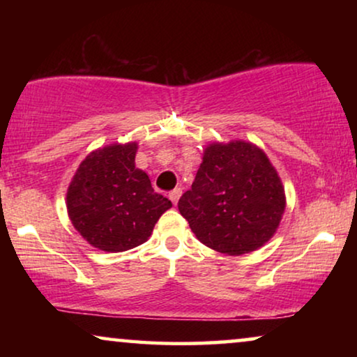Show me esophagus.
Segmentation results:
<instances>
[{"instance_id": "esophagus-1", "label": "esophagus", "mask_w": 357, "mask_h": 357, "mask_svg": "<svg viewBox=\"0 0 357 357\" xmlns=\"http://www.w3.org/2000/svg\"><path fill=\"white\" fill-rule=\"evenodd\" d=\"M182 197V188H175V190H172V192L169 193V198H170V202H172L174 204H177V202H178V198Z\"/></svg>"}]
</instances>
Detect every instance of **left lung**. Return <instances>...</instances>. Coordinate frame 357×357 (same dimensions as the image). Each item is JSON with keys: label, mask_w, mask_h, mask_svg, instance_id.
Here are the masks:
<instances>
[{"label": "left lung", "mask_w": 357, "mask_h": 357, "mask_svg": "<svg viewBox=\"0 0 357 357\" xmlns=\"http://www.w3.org/2000/svg\"><path fill=\"white\" fill-rule=\"evenodd\" d=\"M286 208L284 187L266 154L247 141L213 143L178 211L204 245L227 255L270 241Z\"/></svg>", "instance_id": "1"}]
</instances>
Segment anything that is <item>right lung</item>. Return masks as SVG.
<instances>
[{"mask_svg":"<svg viewBox=\"0 0 357 357\" xmlns=\"http://www.w3.org/2000/svg\"><path fill=\"white\" fill-rule=\"evenodd\" d=\"M136 143L92 151L68 187V216L99 250L125 252L144 243L172 206L170 199L154 192L148 174L136 169Z\"/></svg>","mask_w":357,"mask_h":357,"instance_id":"1","label":"right lung"}]
</instances>
